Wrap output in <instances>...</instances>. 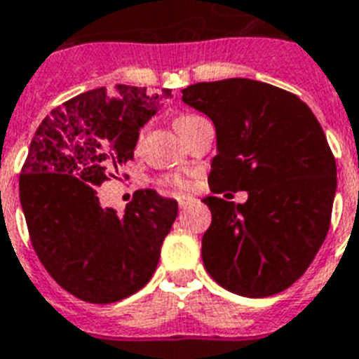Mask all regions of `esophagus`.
Instances as JSON below:
<instances>
[{
	"label": "esophagus",
	"instance_id": "esophagus-1",
	"mask_svg": "<svg viewBox=\"0 0 359 359\" xmlns=\"http://www.w3.org/2000/svg\"><path fill=\"white\" fill-rule=\"evenodd\" d=\"M191 203H192L191 196H177V205H180V209H187Z\"/></svg>",
	"mask_w": 359,
	"mask_h": 359
}]
</instances>
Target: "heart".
Masks as SVG:
<instances>
[{
    "label": "heart",
    "instance_id": "obj_1",
    "mask_svg": "<svg viewBox=\"0 0 359 359\" xmlns=\"http://www.w3.org/2000/svg\"><path fill=\"white\" fill-rule=\"evenodd\" d=\"M200 121H203V117H201V115L183 114V115H180V117H176V121H174V126H176L177 132L183 135L187 130L191 128V126H194L196 123H200ZM163 183L168 187H174V189H180V191H187V189H191V185H192V176L191 174L174 172V174H168V176L163 177Z\"/></svg>",
    "mask_w": 359,
    "mask_h": 359
}]
</instances>
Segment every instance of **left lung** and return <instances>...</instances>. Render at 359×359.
I'll list each match as a JSON object with an SVG mask.
<instances>
[{
  "mask_svg": "<svg viewBox=\"0 0 359 359\" xmlns=\"http://www.w3.org/2000/svg\"><path fill=\"white\" fill-rule=\"evenodd\" d=\"M182 100L215 123L211 191H248L245 203L203 200L212 215L201 238L207 273L244 297L290 288L330 227L336 159L321 124L297 95L259 80L198 82Z\"/></svg>",
  "mask_w": 359,
  "mask_h": 359,
  "instance_id": "8db88e82",
  "label": "left lung"
}]
</instances>
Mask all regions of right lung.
Masks as SVG:
<instances>
[{
	"label": "right lung",
	"instance_id": "1",
	"mask_svg": "<svg viewBox=\"0 0 359 359\" xmlns=\"http://www.w3.org/2000/svg\"><path fill=\"white\" fill-rule=\"evenodd\" d=\"M170 97L117 84L80 93L41 121L20 174V201L38 259L86 303L130 297L150 280L177 201L152 189L133 194L123 216L104 209L97 187L133 158L139 130Z\"/></svg>",
	"mask_w": 359,
	"mask_h": 359
}]
</instances>
